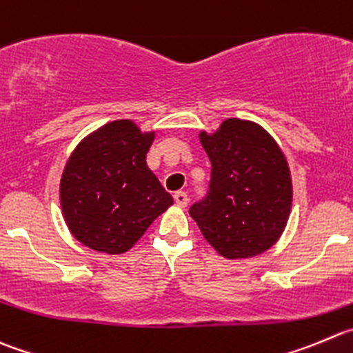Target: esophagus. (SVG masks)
<instances>
[{
	"instance_id": "obj_1",
	"label": "esophagus",
	"mask_w": 353,
	"mask_h": 353,
	"mask_svg": "<svg viewBox=\"0 0 353 353\" xmlns=\"http://www.w3.org/2000/svg\"><path fill=\"white\" fill-rule=\"evenodd\" d=\"M173 199H174V203L179 204L180 208H185L187 203H189V197H187L185 192H176L173 196Z\"/></svg>"
}]
</instances>
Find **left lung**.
I'll return each instance as SVG.
<instances>
[{
    "instance_id": "obj_1",
    "label": "left lung",
    "mask_w": 353,
    "mask_h": 353,
    "mask_svg": "<svg viewBox=\"0 0 353 353\" xmlns=\"http://www.w3.org/2000/svg\"><path fill=\"white\" fill-rule=\"evenodd\" d=\"M211 161L206 197L190 216L218 254L237 260L274 246L291 213L293 183L284 152L253 121L230 117L199 133Z\"/></svg>"
}]
</instances>
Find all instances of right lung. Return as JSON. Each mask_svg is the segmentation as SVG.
<instances>
[{"instance_id": "add662e5", "label": "right lung", "mask_w": 353, "mask_h": 353, "mask_svg": "<svg viewBox=\"0 0 353 353\" xmlns=\"http://www.w3.org/2000/svg\"><path fill=\"white\" fill-rule=\"evenodd\" d=\"M156 132L117 119L83 139L60 179V204L70 234L107 254L128 251L173 204L145 156Z\"/></svg>"}]
</instances>
